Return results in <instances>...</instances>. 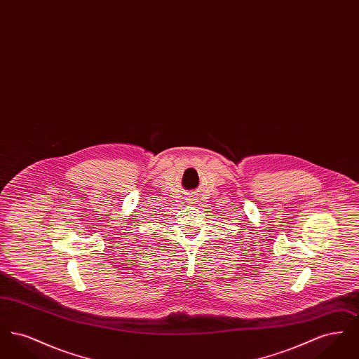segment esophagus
I'll return each instance as SVG.
<instances>
[{
  "label": "esophagus",
  "instance_id": "esophagus-1",
  "mask_svg": "<svg viewBox=\"0 0 359 359\" xmlns=\"http://www.w3.org/2000/svg\"><path fill=\"white\" fill-rule=\"evenodd\" d=\"M189 201H191V202H195V201H194V199H189Z\"/></svg>",
  "mask_w": 359,
  "mask_h": 359
}]
</instances>
